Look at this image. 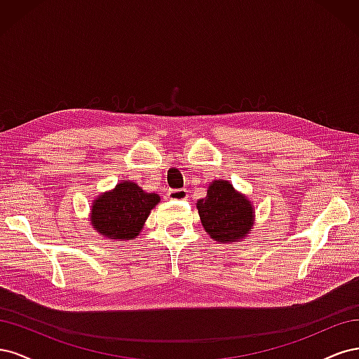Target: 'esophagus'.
Here are the masks:
<instances>
[{"label":"esophagus","mask_w":359,"mask_h":359,"mask_svg":"<svg viewBox=\"0 0 359 359\" xmlns=\"http://www.w3.org/2000/svg\"><path fill=\"white\" fill-rule=\"evenodd\" d=\"M168 198L170 201H186L187 199V190L180 189V190H169Z\"/></svg>","instance_id":"esophagus-1"}]
</instances>
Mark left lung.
<instances>
[{"label":"left lung","mask_w":359,"mask_h":359,"mask_svg":"<svg viewBox=\"0 0 359 359\" xmlns=\"http://www.w3.org/2000/svg\"><path fill=\"white\" fill-rule=\"evenodd\" d=\"M205 232L220 244L247 240L255 226V206L227 180L208 184L206 196L196 202Z\"/></svg>","instance_id":"8db88e82"}]
</instances>
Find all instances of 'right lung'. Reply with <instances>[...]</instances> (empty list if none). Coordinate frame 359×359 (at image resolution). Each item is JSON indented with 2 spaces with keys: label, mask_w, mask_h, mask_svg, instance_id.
Returning a JSON list of instances; mask_svg holds the SVG:
<instances>
[{
  "label": "right lung",
  "mask_w": 359,
  "mask_h": 359,
  "mask_svg": "<svg viewBox=\"0 0 359 359\" xmlns=\"http://www.w3.org/2000/svg\"><path fill=\"white\" fill-rule=\"evenodd\" d=\"M157 203L158 194L144 191L133 181H121L112 190L97 194L91 205L90 223L106 240H135Z\"/></svg>",
  "instance_id": "add662e5"
}]
</instances>
